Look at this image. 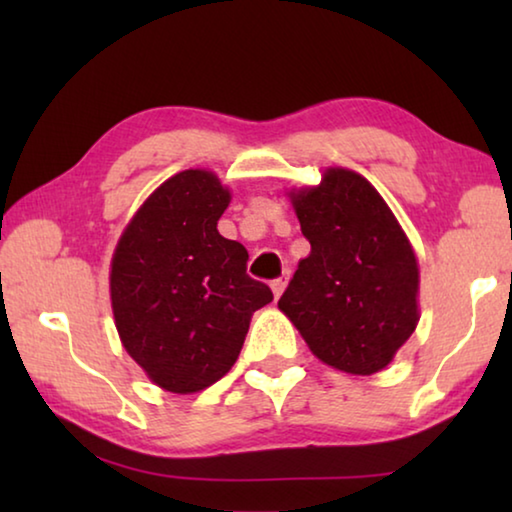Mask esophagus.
Returning <instances> with one entry per match:
<instances>
[{
	"mask_svg": "<svg viewBox=\"0 0 512 512\" xmlns=\"http://www.w3.org/2000/svg\"><path fill=\"white\" fill-rule=\"evenodd\" d=\"M287 282H289V271H284L280 277H275V280L271 282V289L275 293V298L282 296V291H284V287H287Z\"/></svg>",
	"mask_w": 512,
	"mask_h": 512,
	"instance_id": "esophagus-1",
	"label": "esophagus"
}]
</instances>
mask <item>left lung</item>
Here are the masks:
<instances>
[{"label": "left lung", "instance_id": "8db88e82", "mask_svg": "<svg viewBox=\"0 0 512 512\" xmlns=\"http://www.w3.org/2000/svg\"><path fill=\"white\" fill-rule=\"evenodd\" d=\"M291 201L311 253L277 307L327 366L386 368L418 325V262L400 223L366 178L345 169Z\"/></svg>", "mask_w": 512, "mask_h": 512}]
</instances>
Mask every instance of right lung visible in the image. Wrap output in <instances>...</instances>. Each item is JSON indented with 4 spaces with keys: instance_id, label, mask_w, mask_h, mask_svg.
Returning a JSON list of instances; mask_svg holds the SVG:
<instances>
[{
    "instance_id": "add662e5",
    "label": "right lung",
    "mask_w": 512,
    "mask_h": 512,
    "mask_svg": "<svg viewBox=\"0 0 512 512\" xmlns=\"http://www.w3.org/2000/svg\"><path fill=\"white\" fill-rule=\"evenodd\" d=\"M228 203L214 173H176L140 207L112 257L121 343L164 391L196 393L219 381L253 311L273 300L246 273L248 250L216 230Z\"/></svg>"
}]
</instances>
